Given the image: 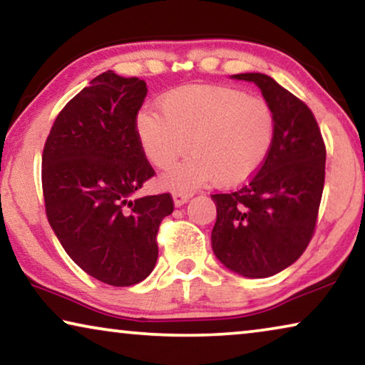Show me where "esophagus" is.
<instances>
[{"mask_svg": "<svg viewBox=\"0 0 365 365\" xmlns=\"http://www.w3.org/2000/svg\"><path fill=\"white\" fill-rule=\"evenodd\" d=\"M172 197H173V205H175L177 208H178V206H182V205L187 203V201L192 198L193 195L188 193V192H175V193L172 195Z\"/></svg>", "mask_w": 365, "mask_h": 365, "instance_id": "esophagus-1", "label": "esophagus"}]
</instances>
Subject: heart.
I'll use <instances>...</instances> for the list:
<instances>
[{
  "label": "heart",
  "mask_w": 365,
  "mask_h": 365,
  "mask_svg": "<svg viewBox=\"0 0 365 365\" xmlns=\"http://www.w3.org/2000/svg\"><path fill=\"white\" fill-rule=\"evenodd\" d=\"M160 111L143 108L135 135L152 165L167 170L162 183L173 190L210 180L221 188L246 183L260 170L275 139V114L262 98L227 86H182L159 100Z\"/></svg>",
  "instance_id": "heart-1"
}]
</instances>
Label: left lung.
I'll use <instances>...</instances> for the list:
<instances>
[{"label":"left lung","instance_id":"left-lung-1","mask_svg":"<svg viewBox=\"0 0 365 365\" xmlns=\"http://www.w3.org/2000/svg\"><path fill=\"white\" fill-rule=\"evenodd\" d=\"M252 81L275 114V139L260 170L232 193L211 195L216 222L211 246L227 270L265 279L292 265L317 226L324 187L326 149L313 113L264 73H237Z\"/></svg>","mask_w":365,"mask_h":365}]
</instances>
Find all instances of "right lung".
Wrapping results in <instances>:
<instances>
[{
    "label": "right lung",
    "instance_id": "obj_1",
    "mask_svg": "<svg viewBox=\"0 0 365 365\" xmlns=\"http://www.w3.org/2000/svg\"><path fill=\"white\" fill-rule=\"evenodd\" d=\"M148 85L103 72L58 116L42 154L47 220L65 252L113 287L143 282L155 267V236L173 211L168 193L138 197L154 175L135 135Z\"/></svg>",
    "mask_w": 365,
    "mask_h": 365
}]
</instances>
